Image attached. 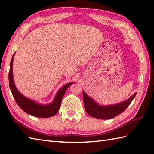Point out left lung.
Returning <instances> with one entry per match:
<instances>
[{
  "instance_id": "1",
  "label": "left lung",
  "mask_w": 154,
  "mask_h": 154,
  "mask_svg": "<svg viewBox=\"0 0 154 154\" xmlns=\"http://www.w3.org/2000/svg\"><path fill=\"white\" fill-rule=\"evenodd\" d=\"M136 93L130 97V99L119 104L109 106H101L83 91V96L85 109L88 114L96 119L103 120L110 119L123 112L132 103V100L136 97Z\"/></svg>"
}]
</instances>
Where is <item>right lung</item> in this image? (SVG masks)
Returning a JSON list of instances; mask_svg holds the SVG:
<instances>
[{
	"label": "right lung",
	"instance_id": "obj_1",
	"mask_svg": "<svg viewBox=\"0 0 154 154\" xmlns=\"http://www.w3.org/2000/svg\"><path fill=\"white\" fill-rule=\"evenodd\" d=\"M15 53L13 54L12 60L10 65V70L8 73V79H9V85L10 89L11 90L12 94L15 101L18 105L20 107V109L32 116H37L40 118H49L55 115L60 110L61 106L62 98H63L65 91L67 88L71 85L73 82L69 83L57 91V94L55 97V99L53 102L49 104H40L29 99H27L24 95L19 92L16 89L15 84L13 79V73H12V65L13 60Z\"/></svg>",
	"mask_w": 154,
	"mask_h": 154
}]
</instances>
